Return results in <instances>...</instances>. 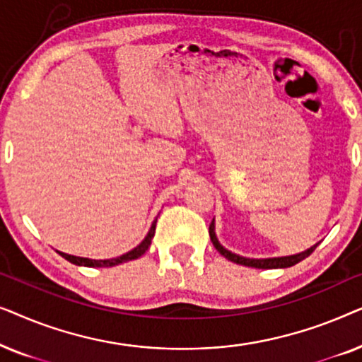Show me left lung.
Instances as JSON below:
<instances>
[{"instance_id":"8db88e82","label":"left lung","mask_w":362,"mask_h":362,"mask_svg":"<svg viewBox=\"0 0 362 362\" xmlns=\"http://www.w3.org/2000/svg\"><path fill=\"white\" fill-rule=\"evenodd\" d=\"M209 235H211V242L214 244V247L219 252L221 255H224L227 260L234 262V264H239V265H245V267H254V269H286V267H291L295 264H298L306 257L313 254V250L316 249V245L310 247L308 250L301 252V254H295V255H288V257H274V259H247V257H240L237 254H232L230 250L224 249L219 244V240H217L216 237V226H214V219H212L211 226H209Z\"/></svg>"}]
</instances>
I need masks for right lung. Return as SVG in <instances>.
I'll return each instance as SVG.
<instances>
[{"mask_svg": "<svg viewBox=\"0 0 362 362\" xmlns=\"http://www.w3.org/2000/svg\"><path fill=\"white\" fill-rule=\"evenodd\" d=\"M155 229H156V219L153 221V224L150 227V230H148V234L145 239L141 240L140 245H136L135 249H132L130 252H127V254H123L120 257H115V259H107V260H93V259H86V257H76V255H69V254H64V252H59L64 259L71 262L74 265H83V267H113V265H118V264H123V262H128V260H135L138 257H141L145 252L148 250V247L151 245V239L153 235H155Z\"/></svg>", "mask_w": 362, "mask_h": 362, "instance_id": "1", "label": "right lung"}]
</instances>
